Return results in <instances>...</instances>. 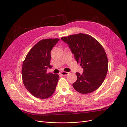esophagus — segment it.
<instances>
[{
	"instance_id": "34e87169",
	"label": "esophagus",
	"mask_w": 127,
	"mask_h": 127,
	"mask_svg": "<svg viewBox=\"0 0 127 127\" xmlns=\"http://www.w3.org/2000/svg\"><path fill=\"white\" fill-rule=\"evenodd\" d=\"M69 74V72H66V71H63L61 72V74L62 75H64V76H66L67 75H68Z\"/></svg>"
}]
</instances>
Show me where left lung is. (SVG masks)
<instances>
[{
    "label": "left lung",
    "instance_id": "8db88e82",
    "mask_svg": "<svg viewBox=\"0 0 127 127\" xmlns=\"http://www.w3.org/2000/svg\"><path fill=\"white\" fill-rule=\"evenodd\" d=\"M68 44L75 60L83 69L82 74L76 72L77 80L72 86L83 94L97 89L107 73L108 62L105 50L93 37L85 33H77L61 38Z\"/></svg>",
    "mask_w": 127,
    "mask_h": 127
}]
</instances>
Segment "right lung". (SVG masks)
Here are the masks:
<instances>
[{"label": "right lung", "instance_id": "obj_1", "mask_svg": "<svg viewBox=\"0 0 127 127\" xmlns=\"http://www.w3.org/2000/svg\"><path fill=\"white\" fill-rule=\"evenodd\" d=\"M59 39H45L39 41L27 54L22 66L24 86L33 96L46 99L54 93L59 75L46 72L52 58L50 52Z\"/></svg>", "mask_w": 127, "mask_h": 127}]
</instances>
